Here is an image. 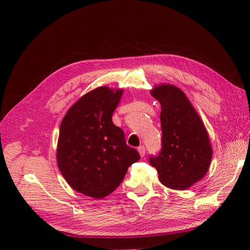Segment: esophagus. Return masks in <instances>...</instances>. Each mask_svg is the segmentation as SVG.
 Wrapping results in <instances>:
<instances>
[{"label": "esophagus", "instance_id": "1", "mask_svg": "<svg viewBox=\"0 0 250 250\" xmlns=\"http://www.w3.org/2000/svg\"><path fill=\"white\" fill-rule=\"evenodd\" d=\"M137 150H139V152H140V155H141V157H144L145 156V152H146V150H145V147L144 146H140L139 148H137Z\"/></svg>", "mask_w": 250, "mask_h": 250}]
</instances>
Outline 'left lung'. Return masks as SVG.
Returning a JSON list of instances; mask_svg holds the SVG:
<instances>
[{"label":"left lung","mask_w":250,"mask_h":250,"mask_svg":"<svg viewBox=\"0 0 250 250\" xmlns=\"http://www.w3.org/2000/svg\"><path fill=\"white\" fill-rule=\"evenodd\" d=\"M150 94L161 105L162 148L149 162L166 187L186 190L205 176L213 157L207 130L189 99L178 87L157 84Z\"/></svg>","instance_id":"8db88e82"}]
</instances>
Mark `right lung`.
Listing matches in <instances>:
<instances>
[{
	"mask_svg": "<svg viewBox=\"0 0 250 250\" xmlns=\"http://www.w3.org/2000/svg\"><path fill=\"white\" fill-rule=\"evenodd\" d=\"M122 93L124 89L95 88L74 103L61 122L58 167L74 190L90 198L110 194L141 158L111 120Z\"/></svg>",
	"mask_w": 250,
	"mask_h": 250,
	"instance_id": "1",
	"label": "right lung"
}]
</instances>
